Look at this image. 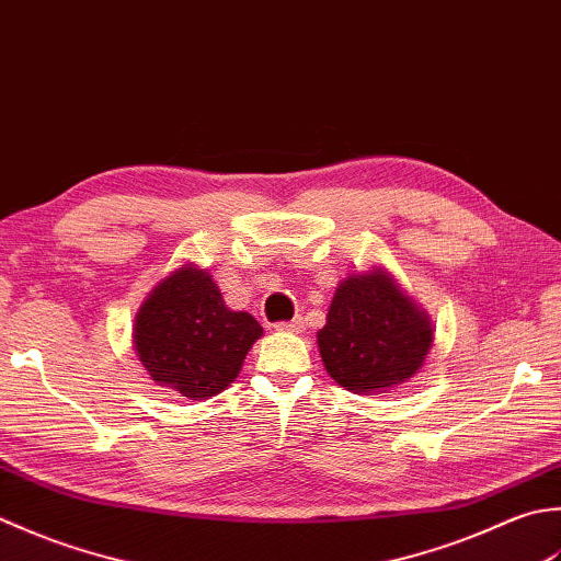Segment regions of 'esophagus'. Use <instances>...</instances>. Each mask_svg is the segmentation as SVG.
Returning a JSON list of instances; mask_svg holds the SVG:
<instances>
[{
  "label": "esophagus",
  "mask_w": 561,
  "mask_h": 561,
  "mask_svg": "<svg viewBox=\"0 0 561 561\" xmlns=\"http://www.w3.org/2000/svg\"><path fill=\"white\" fill-rule=\"evenodd\" d=\"M305 322L302 319H290V322H278L276 331H302Z\"/></svg>",
  "instance_id": "obj_1"
}]
</instances>
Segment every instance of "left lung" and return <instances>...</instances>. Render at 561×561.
<instances>
[{
	"label": "left lung",
	"instance_id": "obj_1",
	"mask_svg": "<svg viewBox=\"0 0 561 561\" xmlns=\"http://www.w3.org/2000/svg\"><path fill=\"white\" fill-rule=\"evenodd\" d=\"M317 344L341 387L373 394L421 370L433 346V324L390 273L373 268L339 283Z\"/></svg>",
	"mask_w": 561,
	"mask_h": 561
}]
</instances>
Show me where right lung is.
Masks as SVG:
<instances>
[{
    "label": "right lung",
    "mask_w": 561,
    "mask_h": 561,
    "mask_svg": "<svg viewBox=\"0 0 561 561\" xmlns=\"http://www.w3.org/2000/svg\"><path fill=\"white\" fill-rule=\"evenodd\" d=\"M264 329L225 305L208 268L171 271L135 314V353L152 380L188 399H210L234 382Z\"/></svg>",
    "instance_id": "obj_1"
}]
</instances>
